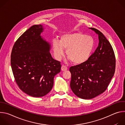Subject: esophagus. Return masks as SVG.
<instances>
[{
    "instance_id": "34e87169",
    "label": "esophagus",
    "mask_w": 125,
    "mask_h": 125,
    "mask_svg": "<svg viewBox=\"0 0 125 125\" xmlns=\"http://www.w3.org/2000/svg\"><path fill=\"white\" fill-rule=\"evenodd\" d=\"M67 70V67H66L65 66L62 65V66H61V70H62V71H66V70Z\"/></svg>"
}]
</instances>
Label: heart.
Segmentation results:
<instances>
[{
    "label": "heart",
    "mask_w": 125,
    "mask_h": 125,
    "mask_svg": "<svg viewBox=\"0 0 125 125\" xmlns=\"http://www.w3.org/2000/svg\"><path fill=\"white\" fill-rule=\"evenodd\" d=\"M94 46V39L80 31L63 33L59 41L53 39L52 42L55 58L60 60L64 55V49H66L67 56L75 65H80L87 61Z\"/></svg>",
    "instance_id": "1"
}]
</instances>
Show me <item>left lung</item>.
<instances>
[{"label":"left lung","mask_w":125,"mask_h":125,"mask_svg":"<svg viewBox=\"0 0 125 125\" xmlns=\"http://www.w3.org/2000/svg\"><path fill=\"white\" fill-rule=\"evenodd\" d=\"M98 35V46L84 63L71 67L70 87L78 97L90 99L107 88L114 76L116 59L109 42L99 30L90 28Z\"/></svg>","instance_id":"left-lung-1"}]
</instances>
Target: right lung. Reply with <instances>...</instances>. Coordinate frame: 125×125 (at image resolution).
Instances as JSON below:
<instances>
[{"label": "right lung", "mask_w": 125, "mask_h": 125, "mask_svg": "<svg viewBox=\"0 0 125 125\" xmlns=\"http://www.w3.org/2000/svg\"><path fill=\"white\" fill-rule=\"evenodd\" d=\"M43 30L41 25L30 27L16 41L11 55L16 83L23 92L34 97L43 96L51 90L61 67L60 62L51 56L50 44L41 36Z\"/></svg>", "instance_id": "right-lung-1"}]
</instances>
